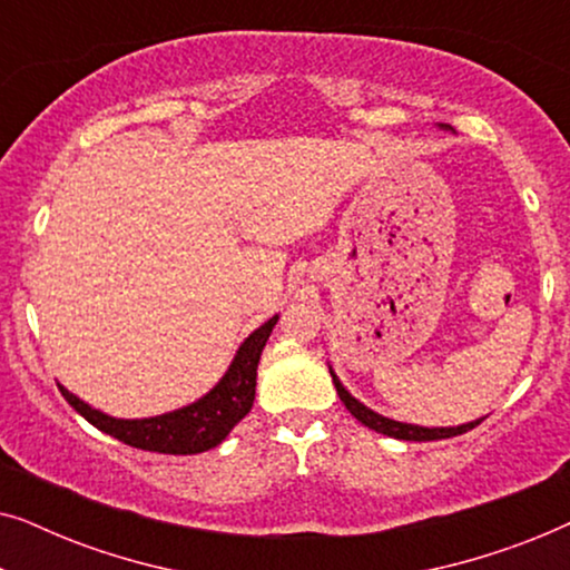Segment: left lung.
Instances as JSON below:
<instances>
[{
    "instance_id": "1",
    "label": "left lung",
    "mask_w": 570,
    "mask_h": 570,
    "mask_svg": "<svg viewBox=\"0 0 570 570\" xmlns=\"http://www.w3.org/2000/svg\"><path fill=\"white\" fill-rule=\"evenodd\" d=\"M439 129H446V131H454L449 127V124H439ZM330 373H332V381H334V389H337L340 400L345 407L350 410V415L355 420H361L365 428H371V431L376 433H384L389 439H400V441H439V439H451V435H462L466 431H472L474 425H480L485 417H478L472 420V423H462V425H449V428H425V425H412V423H400V420H392V417H384L379 415V412H373L371 407H365L361 400H355L353 394L347 392L345 386H342V381L337 379V373L332 371L330 365Z\"/></svg>"
}]
</instances>
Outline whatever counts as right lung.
I'll return each instance as SVG.
<instances>
[{
	"label": "right lung",
	"instance_id": "obj_1",
	"mask_svg": "<svg viewBox=\"0 0 570 570\" xmlns=\"http://www.w3.org/2000/svg\"><path fill=\"white\" fill-rule=\"evenodd\" d=\"M279 314L264 322L240 342L233 355L228 371L223 379L209 389L197 402L178 407L174 412H163L155 417H114L106 415L80 396L69 392L61 384L59 392L80 415L114 439L127 443V446L142 451H158V454H202L228 439V433L240 420L248 415L256 394V365H259L262 350L267 345L272 330H275Z\"/></svg>",
	"mask_w": 570,
	"mask_h": 570
}]
</instances>
